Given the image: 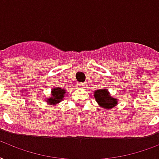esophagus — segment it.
Returning <instances> with one entry per match:
<instances>
[{"label": "esophagus", "mask_w": 159, "mask_h": 159, "mask_svg": "<svg viewBox=\"0 0 159 159\" xmlns=\"http://www.w3.org/2000/svg\"><path fill=\"white\" fill-rule=\"evenodd\" d=\"M80 88H84V84L83 83L80 84Z\"/></svg>", "instance_id": "obj_1"}]
</instances>
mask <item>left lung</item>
<instances>
[{
	"label": "left lung",
	"instance_id": "obj_1",
	"mask_svg": "<svg viewBox=\"0 0 159 159\" xmlns=\"http://www.w3.org/2000/svg\"><path fill=\"white\" fill-rule=\"evenodd\" d=\"M93 95L97 103L100 105V107L105 109H112L118 104L117 99L110 95V93L106 89H98L93 93Z\"/></svg>",
	"mask_w": 159,
	"mask_h": 159
}]
</instances>
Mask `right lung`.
Wrapping results in <instances>:
<instances>
[{"label": "right lung", "instance_id": "1", "mask_svg": "<svg viewBox=\"0 0 159 159\" xmlns=\"http://www.w3.org/2000/svg\"><path fill=\"white\" fill-rule=\"evenodd\" d=\"M66 93V89L61 88H53L51 91V97L48 98L46 102L50 104H56L61 101V99H64V95Z\"/></svg>", "mask_w": 159, "mask_h": 159}]
</instances>
